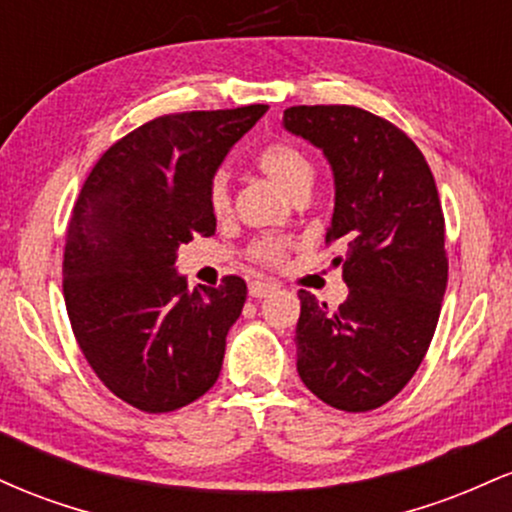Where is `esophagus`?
Masks as SVG:
<instances>
[{
  "mask_svg": "<svg viewBox=\"0 0 512 512\" xmlns=\"http://www.w3.org/2000/svg\"><path fill=\"white\" fill-rule=\"evenodd\" d=\"M276 289V284L274 281H264V279H257V281H252L250 284V296L252 298H264V296H269V293H272Z\"/></svg>",
  "mask_w": 512,
  "mask_h": 512,
  "instance_id": "obj_1",
  "label": "esophagus"
}]
</instances>
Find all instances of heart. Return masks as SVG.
<instances>
[{
    "label": "heart",
    "mask_w": 512,
    "mask_h": 512,
    "mask_svg": "<svg viewBox=\"0 0 512 512\" xmlns=\"http://www.w3.org/2000/svg\"><path fill=\"white\" fill-rule=\"evenodd\" d=\"M257 168L267 175L269 180L276 182L284 192L293 195L301 187H310L313 185V163L308 161V156L303 154L298 146H293L289 142H274L269 146H264L257 156ZM209 207L216 216H223L231 207V197H228V180L223 173H216L214 180L209 185ZM286 248L289 245L284 240H274V238H264L257 240L255 248H252V257L260 262L267 264H276L284 260Z\"/></svg>",
    "instance_id": "1"
}]
</instances>
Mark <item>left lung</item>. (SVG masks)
I'll return each mask as SVG.
<instances>
[{"label":"left lung","mask_w":512,"mask_h":512,"mask_svg":"<svg viewBox=\"0 0 512 512\" xmlns=\"http://www.w3.org/2000/svg\"><path fill=\"white\" fill-rule=\"evenodd\" d=\"M281 125L330 163L327 243L349 286L334 310L298 291V375L334 409H378L424 361L448 286L436 180L402 129L354 105H296Z\"/></svg>","instance_id":"left-lung-1"}]
</instances>
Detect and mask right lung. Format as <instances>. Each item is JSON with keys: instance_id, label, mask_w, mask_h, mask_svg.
I'll list each match as a JSON object with an SVG mask.
<instances>
[{"instance_id": "obj_1", "label": "right lung", "mask_w": 512, "mask_h": 512, "mask_svg": "<svg viewBox=\"0 0 512 512\" xmlns=\"http://www.w3.org/2000/svg\"><path fill=\"white\" fill-rule=\"evenodd\" d=\"M269 105L197 110L146 122L110 146L69 219L64 303L88 366L113 395L163 414L216 383L248 286L190 291L180 245L214 236L209 185Z\"/></svg>"}]
</instances>
